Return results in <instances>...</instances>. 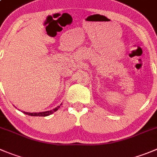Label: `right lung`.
Segmentation results:
<instances>
[{"label": "right lung", "mask_w": 157, "mask_h": 157, "mask_svg": "<svg viewBox=\"0 0 157 157\" xmlns=\"http://www.w3.org/2000/svg\"><path fill=\"white\" fill-rule=\"evenodd\" d=\"M60 105H59L58 107H56L54 109L50 110V111H47V112H42V113H26V112H24V113H25L26 115H28V116H49V115L52 114L54 112L57 111L58 109H59Z\"/></svg>", "instance_id": "1"}]
</instances>
